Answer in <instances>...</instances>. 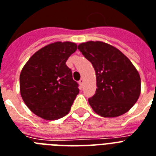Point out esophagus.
<instances>
[{"mask_svg":"<svg viewBox=\"0 0 156 156\" xmlns=\"http://www.w3.org/2000/svg\"><path fill=\"white\" fill-rule=\"evenodd\" d=\"M78 83H79V85H80V87H83V78H81L80 80L78 81Z\"/></svg>","mask_w":156,"mask_h":156,"instance_id":"esophagus-1","label":"esophagus"}]
</instances>
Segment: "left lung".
<instances>
[{
	"instance_id": "left-lung-1",
	"label": "left lung",
	"mask_w": 156,
	"mask_h": 156,
	"mask_svg": "<svg viewBox=\"0 0 156 156\" xmlns=\"http://www.w3.org/2000/svg\"><path fill=\"white\" fill-rule=\"evenodd\" d=\"M78 49L93 65L97 89L88 102L102 117H118L128 112L138 100L141 78L128 57L110 44L87 41Z\"/></svg>"
}]
</instances>
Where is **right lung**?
Masks as SVG:
<instances>
[{
  "label": "right lung",
  "mask_w": 156,
  "mask_h": 156,
  "mask_svg": "<svg viewBox=\"0 0 156 156\" xmlns=\"http://www.w3.org/2000/svg\"><path fill=\"white\" fill-rule=\"evenodd\" d=\"M76 50L77 45L70 41L49 44L23 66L20 76V94L36 115L54 120L69 112L79 89L66 61Z\"/></svg>",
  "instance_id": "add662e5"
}]
</instances>
